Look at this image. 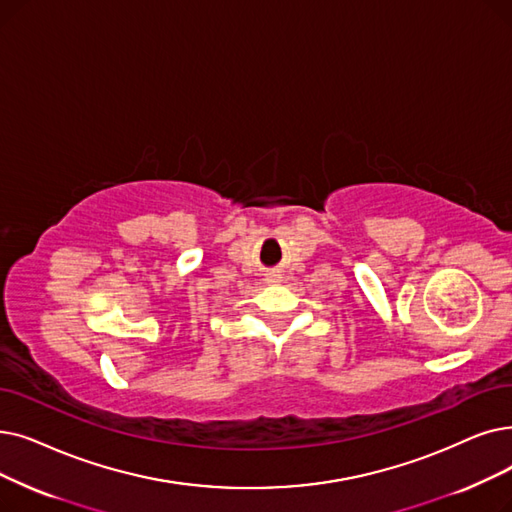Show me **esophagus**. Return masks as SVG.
<instances>
[{
    "label": "esophagus",
    "mask_w": 512,
    "mask_h": 512,
    "mask_svg": "<svg viewBox=\"0 0 512 512\" xmlns=\"http://www.w3.org/2000/svg\"><path fill=\"white\" fill-rule=\"evenodd\" d=\"M265 280H268L270 284H274V282H280V274H276V272H270L268 276H265Z\"/></svg>",
    "instance_id": "obj_1"
}]
</instances>
